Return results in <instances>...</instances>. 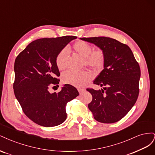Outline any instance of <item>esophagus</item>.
I'll return each mask as SVG.
<instances>
[{"instance_id": "1", "label": "esophagus", "mask_w": 155, "mask_h": 155, "mask_svg": "<svg viewBox=\"0 0 155 155\" xmlns=\"http://www.w3.org/2000/svg\"><path fill=\"white\" fill-rule=\"evenodd\" d=\"M78 92H79V94H81V93H83V92L85 91V88H78Z\"/></svg>"}]
</instances>
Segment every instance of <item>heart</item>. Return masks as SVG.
Returning <instances> with one entry per match:
<instances>
[{"label":"heart","instance_id":"heart-1","mask_svg":"<svg viewBox=\"0 0 155 155\" xmlns=\"http://www.w3.org/2000/svg\"><path fill=\"white\" fill-rule=\"evenodd\" d=\"M73 48L79 55L84 58L83 64L93 71L99 72L104 69L105 64L106 56L102 49L93 50V47L87 42L79 41L74 43ZM68 51L67 48L60 50L55 58L56 67L60 70L67 67V59ZM62 81L74 87H82L92 79V75L87 71L75 72L68 70L62 74Z\"/></svg>","mask_w":155,"mask_h":155}]
</instances>
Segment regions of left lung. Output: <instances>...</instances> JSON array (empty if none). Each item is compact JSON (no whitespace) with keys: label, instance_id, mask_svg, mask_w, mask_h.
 Returning a JSON list of instances; mask_svg holds the SVG:
<instances>
[{"label":"left lung","instance_id":"1","mask_svg":"<svg viewBox=\"0 0 155 155\" xmlns=\"http://www.w3.org/2000/svg\"><path fill=\"white\" fill-rule=\"evenodd\" d=\"M80 39L95 44L106 56L104 69L93 83L104 88H87L92 96L88 109L99 122H117L128 113L138 99L140 65L129 46L116 39L106 37Z\"/></svg>","mask_w":155,"mask_h":155}]
</instances>
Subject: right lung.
<instances>
[{
    "label": "right lung",
    "mask_w": 155,
    "mask_h": 155,
    "mask_svg": "<svg viewBox=\"0 0 155 155\" xmlns=\"http://www.w3.org/2000/svg\"><path fill=\"white\" fill-rule=\"evenodd\" d=\"M76 38L67 35L37 39L15 59L14 94L25 115L39 125L54 127L63 123L67 119V104L79 95L76 88L68 84L58 93L48 91L51 87H59L56 56Z\"/></svg>",
    "instance_id": "right-lung-1"
}]
</instances>
